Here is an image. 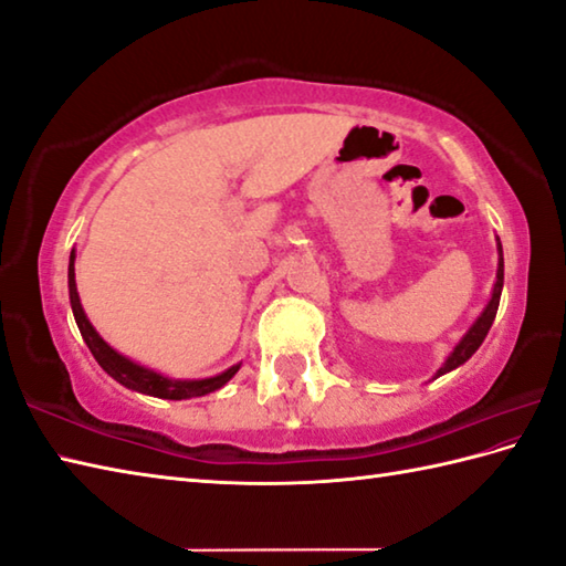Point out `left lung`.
<instances>
[{"mask_svg": "<svg viewBox=\"0 0 566 566\" xmlns=\"http://www.w3.org/2000/svg\"><path fill=\"white\" fill-rule=\"evenodd\" d=\"M501 292H503V245H501V240H497V274H495V286H493L491 302H489V306L483 308V314L479 316V321H475V324L469 328V334L461 338L457 348H453V353L447 358V363L437 370V378H439V375L453 370V368H459L461 363H467L473 356V353L479 350V346L485 340V336H489V331H491L493 321H495L497 304H501Z\"/></svg>", "mask_w": 566, "mask_h": 566, "instance_id": "obj_1", "label": "left lung"}]
</instances>
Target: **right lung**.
<instances>
[{
	"instance_id": "obj_1",
	"label": "right lung",
	"mask_w": 566,
	"mask_h": 566,
	"mask_svg": "<svg viewBox=\"0 0 566 566\" xmlns=\"http://www.w3.org/2000/svg\"><path fill=\"white\" fill-rule=\"evenodd\" d=\"M73 262H75V252H71V262H69V292H71L75 324L81 328V336L87 343V348H91L95 360L99 363V368H103L109 378H115L119 385L151 397H164V400H188V397H201V395L220 390V387H223L232 375L240 370V365H232V368H228L226 373H220L216 378H208V380H169L159 373L142 368V365L119 356L117 350L109 348L107 343L97 336V331L91 326V321H87L83 312L81 296H77V290H75Z\"/></svg>"
}]
</instances>
